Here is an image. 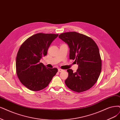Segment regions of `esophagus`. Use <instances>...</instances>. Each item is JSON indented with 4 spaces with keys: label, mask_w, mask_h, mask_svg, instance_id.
<instances>
[{
    "label": "esophagus",
    "mask_w": 120,
    "mask_h": 120,
    "mask_svg": "<svg viewBox=\"0 0 120 120\" xmlns=\"http://www.w3.org/2000/svg\"><path fill=\"white\" fill-rule=\"evenodd\" d=\"M63 69H58V72H63Z\"/></svg>",
    "instance_id": "esophagus-1"
}]
</instances>
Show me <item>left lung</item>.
<instances>
[{
  "label": "left lung",
  "mask_w": 120,
  "mask_h": 120,
  "mask_svg": "<svg viewBox=\"0 0 120 120\" xmlns=\"http://www.w3.org/2000/svg\"><path fill=\"white\" fill-rule=\"evenodd\" d=\"M59 38L68 44L70 59L75 60L79 66L76 72L67 70L66 86L77 92L90 89L98 80L101 71L102 61L97 44L90 37L75 32L62 33Z\"/></svg>",
  "instance_id": "1"
}]
</instances>
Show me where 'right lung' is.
I'll use <instances>...</instances> for the list:
<instances>
[{
  "label": "right lung",
  "instance_id": "right-lung-1",
  "mask_svg": "<svg viewBox=\"0 0 120 120\" xmlns=\"http://www.w3.org/2000/svg\"><path fill=\"white\" fill-rule=\"evenodd\" d=\"M58 34L38 33L26 39L17 53L16 69L23 85L30 90L39 91L48 86L58 69L48 68L40 60Z\"/></svg>",
  "mask_w": 120,
  "mask_h": 120
}]
</instances>
